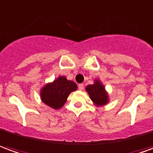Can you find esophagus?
<instances>
[{"instance_id":"1","label":"esophagus","mask_w":153,"mask_h":153,"mask_svg":"<svg viewBox=\"0 0 153 153\" xmlns=\"http://www.w3.org/2000/svg\"><path fill=\"white\" fill-rule=\"evenodd\" d=\"M78 88L80 91H82V90L84 89V84H79Z\"/></svg>"}]
</instances>
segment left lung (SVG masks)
<instances>
[{"label":"left lung","instance_id":"1","mask_svg":"<svg viewBox=\"0 0 153 153\" xmlns=\"http://www.w3.org/2000/svg\"><path fill=\"white\" fill-rule=\"evenodd\" d=\"M90 98L96 106H104L109 103V95L106 91L105 85L99 79L94 80V84L88 85L85 87Z\"/></svg>","mask_w":153,"mask_h":153}]
</instances>
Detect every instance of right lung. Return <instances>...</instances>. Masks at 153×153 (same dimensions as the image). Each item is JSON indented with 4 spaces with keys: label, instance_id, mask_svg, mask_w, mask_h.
Returning a JSON list of instances; mask_svg holds the SVG:
<instances>
[{
    "label": "right lung",
    "instance_id": "1",
    "mask_svg": "<svg viewBox=\"0 0 153 153\" xmlns=\"http://www.w3.org/2000/svg\"><path fill=\"white\" fill-rule=\"evenodd\" d=\"M77 90V85L63 76H58L53 82H49L40 90L41 100L54 109H61L68 100L71 92Z\"/></svg>",
    "mask_w": 153,
    "mask_h": 153
}]
</instances>
